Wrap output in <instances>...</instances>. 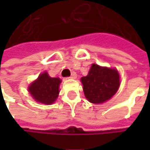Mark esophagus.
<instances>
[{"label":"esophagus","instance_id":"obj_1","mask_svg":"<svg viewBox=\"0 0 150 150\" xmlns=\"http://www.w3.org/2000/svg\"><path fill=\"white\" fill-rule=\"evenodd\" d=\"M76 77H77V75H76V73H75V72H73V73L71 74V75L69 76V78H70V79H75Z\"/></svg>","mask_w":150,"mask_h":150}]
</instances>
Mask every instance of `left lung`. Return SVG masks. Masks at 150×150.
Listing matches in <instances>:
<instances>
[{
	"mask_svg": "<svg viewBox=\"0 0 150 150\" xmlns=\"http://www.w3.org/2000/svg\"><path fill=\"white\" fill-rule=\"evenodd\" d=\"M88 102L96 104L109 100L120 87V75L115 69L92 64L88 74L81 79Z\"/></svg>",
	"mask_w": 150,
	"mask_h": 150,
	"instance_id": "8db88e82",
	"label": "left lung"
}]
</instances>
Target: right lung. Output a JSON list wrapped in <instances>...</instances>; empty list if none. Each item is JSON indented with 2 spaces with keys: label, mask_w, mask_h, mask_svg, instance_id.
<instances>
[{
  "label": "right lung",
  "mask_w": 150,
  "mask_h": 150,
  "mask_svg": "<svg viewBox=\"0 0 150 150\" xmlns=\"http://www.w3.org/2000/svg\"><path fill=\"white\" fill-rule=\"evenodd\" d=\"M61 82L60 78L50 77L47 72H44L29 85L28 92L36 102L47 105L52 104L58 97Z\"/></svg>",
  "instance_id": "add662e5"
}]
</instances>
